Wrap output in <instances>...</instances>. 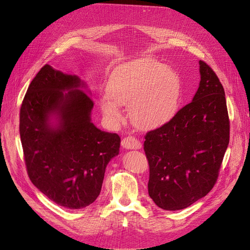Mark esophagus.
I'll list each match as a JSON object with an SVG mask.
<instances>
[{
	"mask_svg": "<svg viewBox=\"0 0 250 250\" xmlns=\"http://www.w3.org/2000/svg\"><path fill=\"white\" fill-rule=\"evenodd\" d=\"M122 146L125 149H141V142L134 137H127L122 140Z\"/></svg>",
	"mask_w": 250,
	"mask_h": 250,
	"instance_id": "esophagus-1",
	"label": "esophagus"
}]
</instances>
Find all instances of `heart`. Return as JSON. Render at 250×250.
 <instances>
[{"label": "heart", "instance_id": "heart-1", "mask_svg": "<svg viewBox=\"0 0 250 250\" xmlns=\"http://www.w3.org/2000/svg\"><path fill=\"white\" fill-rule=\"evenodd\" d=\"M107 94L101 97L103 115L111 124L123 118L122 105L130 106V116L142 128L152 129L175 117L181 97V82L170 67L152 58L128 62L111 74Z\"/></svg>", "mask_w": 250, "mask_h": 250}]
</instances>
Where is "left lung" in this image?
Masks as SVG:
<instances>
[{"mask_svg": "<svg viewBox=\"0 0 250 250\" xmlns=\"http://www.w3.org/2000/svg\"><path fill=\"white\" fill-rule=\"evenodd\" d=\"M199 65L192 102L145 135L148 193L166 210L190 207L213 188L229 143L224 88L208 64L200 60Z\"/></svg>", "mask_w": 250, "mask_h": 250, "instance_id": "1", "label": "left lung"}]
</instances>
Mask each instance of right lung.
I'll list each match as a JSON object with an SVG mask.
<instances>
[{"instance_id":"1","label":"right lung","mask_w":250,"mask_h":250,"mask_svg":"<svg viewBox=\"0 0 250 250\" xmlns=\"http://www.w3.org/2000/svg\"><path fill=\"white\" fill-rule=\"evenodd\" d=\"M84 82L43 65L30 83L20 112V134L30 180L60 207L92 204L121 139L92 123L94 101ZM55 118L54 124L51 120Z\"/></svg>"}]
</instances>
